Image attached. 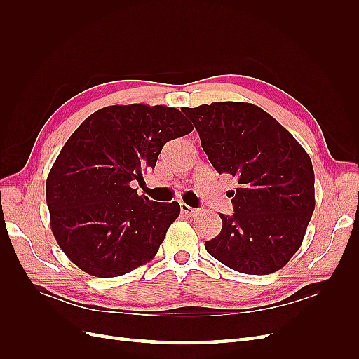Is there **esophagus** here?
<instances>
[{
  "mask_svg": "<svg viewBox=\"0 0 359 359\" xmlns=\"http://www.w3.org/2000/svg\"><path fill=\"white\" fill-rule=\"evenodd\" d=\"M180 208H181V212L184 214V215H187V217H190V215H194V212H196V210L194 208H191V206H189L187 203H180Z\"/></svg>",
  "mask_w": 359,
  "mask_h": 359,
  "instance_id": "obj_1",
  "label": "esophagus"
}]
</instances>
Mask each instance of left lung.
Returning a JSON list of instances; mask_svg holds the SVG:
<instances>
[{"label":"left lung","mask_w":359,"mask_h":359,"mask_svg":"<svg viewBox=\"0 0 359 359\" xmlns=\"http://www.w3.org/2000/svg\"><path fill=\"white\" fill-rule=\"evenodd\" d=\"M219 173H231L233 214H220L222 231L205 248L238 273L264 276L298 252L314 211L309 154L259 106L219 102L182 107Z\"/></svg>","instance_id":"obj_1"}]
</instances>
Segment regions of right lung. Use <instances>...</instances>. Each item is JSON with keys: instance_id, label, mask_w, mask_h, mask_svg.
<instances>
[{"instance_id": "right-lung-1", "label": "right lung", "mask_w": 359, "mask_h": 359, "mask_svg": "<svg viewBox=\"0 0 359 359\" xmlns=\"http://www.w3.org/2000/svg\"><path fill=\"white\" fill-rule=\"evenodd\" d=\"M191 130L175 107L115 104L69 137L48 175L46 202L53 236L74 265L107 278L157 255L180 203L139 196L133 182L156 166L163 145Z\"/></svg>"}]
</instances>
